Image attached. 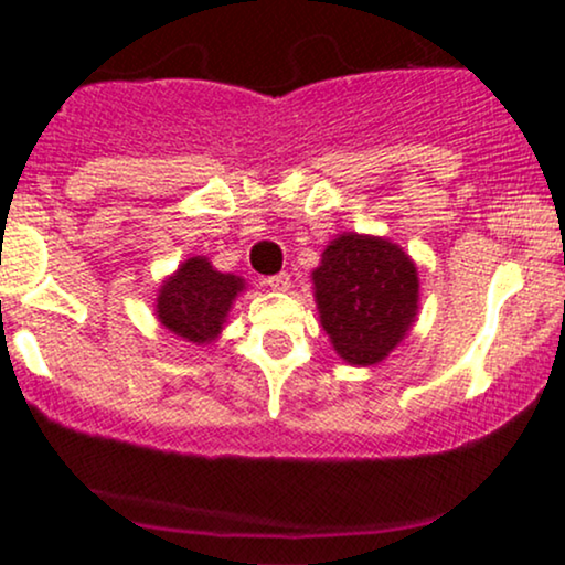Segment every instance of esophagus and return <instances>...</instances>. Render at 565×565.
Wrapping results in <instances>:
<instances>
[{"instance_id":"34e87169","label":"esophagus","mask_w":565,"mask_h":565,"mask_svg":"<svg viewBox=\"0 0 565 565\" xmlns=\"http://www.w3.org/2000/svg\"><path fill=\"white\" fill-rule=\"evenodd\" d=\"M267 285H269L271 290H282V294H285V290L290 288V275H288V271H280V275H271L269 280H267Z\"/></svg>"}]
</instances>
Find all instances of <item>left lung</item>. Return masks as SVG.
<instances>
[{
  "instance_id": "left-lung-1",
  "label": "left lung",
  "mask_w": 565,
  "mask_h": 565,
  "mask_svg": "<svg viewBox=\"0 0 565 565\" xmlns=\"http://www.w3.org/2000/svg\"><path fill=\"white\" fill-rule=\"evenodd\" d=\"M322 330L349 364L383 362L417 317V267L386 237L343 232L311 271Z\"/></svg>"
}]
</instances>
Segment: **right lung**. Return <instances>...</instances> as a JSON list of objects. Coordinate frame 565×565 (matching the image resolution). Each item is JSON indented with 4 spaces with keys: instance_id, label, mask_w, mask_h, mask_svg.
I'll return each instance as SVG.
<instances>
[{
    "instance_id": "add662e5",
    "label": "right lung",
    "mask_w": 565,
    "mask_h": 565,
    "mask_svg": "<svg viewBox=\"0 0 565 565\" xmlns=\"http://www.w3.org/2000/svg\"><path fill=\"white\" fill-rule=\"evenodd\" d=\"M243 288V277L216 271L205 256H190L158 288V322L184 341L203 347L222 333L232 301Z\"/></svg>"
}]
</instances>
